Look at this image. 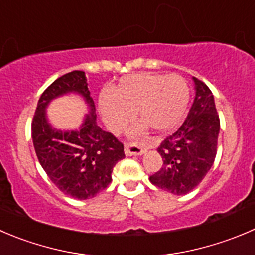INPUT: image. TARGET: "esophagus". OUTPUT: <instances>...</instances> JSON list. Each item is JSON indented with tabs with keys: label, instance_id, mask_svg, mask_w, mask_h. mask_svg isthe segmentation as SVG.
Returning <instances> with one entry per match:
<instances>
[{
	"label": "esophagus",
	"instance_id": "34e87169",
	"mask_svg": "<svg viewBox=\"0 0 255 255\" xmlns=\"http://www.w3.org/2000/svg\"><path fill=\"white\" fill-rule=\"evenodd\" d=\"M146 147L141 144H136V142H128L125 144V154L128 156H132V155H141L144 154Z\"/></svg>",
	"mask_w": 255,
	"mask_h": 255
}]
</instances>
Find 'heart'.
Segmentation results:
<instances>
[{
  "instance_id": "heart-1",
  "label": "heart",
  "mask_w": 255,
  "mask_h": 255,
  "mask_svg": "<svg viewBox=\"0 0 255 255\" xmlns=\"http://www.w3.org/2000/svg\"><path fill=\"white\" fill-rule=\"evenodd\" d=\"M190 98V89L179 75L141 72L123 77L99 100L100 113L109 129L115 134L123 131L134 113L141 119L137 131L150 126L154 131L164 132L180 124Z\"/></svg>"
}]
</instances>
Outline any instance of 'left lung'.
I'll list each match as a JSON object with an SVG mask.
<instances>
[{
  "mask_svg": "<svg viewBox=\"0 0 255 255\" xmlns=\"http://www.w3.org/2000/svg\"><path fill=\"white\" fill-rule=\"evenodd\" d=\"M195 99L179 129L157 147L162 159L159 171L150 176L155 186L184 195L193 190L212 168L217 155L220 130L214 96L209 87L196 77Z\"/></svg>",
  "mask_w": 255,
  "mask_h": 255,
  "instance_id": "left-lung-1",
  "label": "left lung"
}]
</instances>
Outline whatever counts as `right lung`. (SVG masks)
Here are the masks:
<instances>
[{"instance_id":"1","label":"right lung","mask_w":255,"mask_h":255,"mask_svg":"<svg viewBox=\"0 0 255 255\" xmlns=\"http://www.w3.org/2000/svg\"><path fill=\"white\" fill-rule=\"evenodd\" d=\"M69 92L81 95L90 108L79 130L62 132L47 121L45 108ZM32 141L41 166L60 190L71 198H94L111 183L113 168L125 157L123 142L96 124L95 104L84 71H71L52 82L41 95L32 124Z\"/></svg>"}]
</instances>
